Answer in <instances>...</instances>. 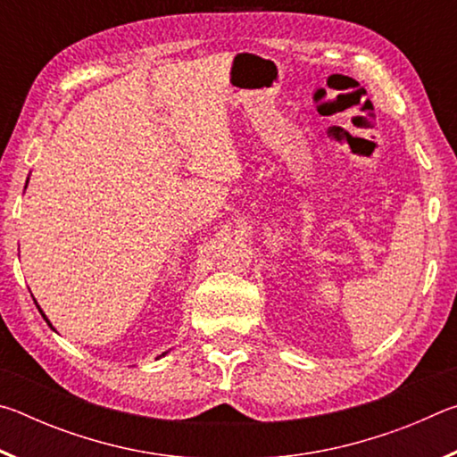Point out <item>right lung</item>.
Instances as JSON below:
<instances>
[{"label": "right lung", "instance_id": "obj_1", "mask_svg": "<svg viewBox=\"0 0 457 457\" xmlns=\"http://www.w3.org/2000/svg\"><path fill=\"white\" fill-rule=\"evenodd\" d=\"M37 308H40V306H37ZM40 312H42V311H40ZM42 316H44V320H46V322H48V324H50V320H48V319H46V314H44V312H42ZM50 327H52V324H50ZM163 354H165V353H163Z\"/></svg>", "mask_w": 457, "mask_h": 457}]
</instances>
